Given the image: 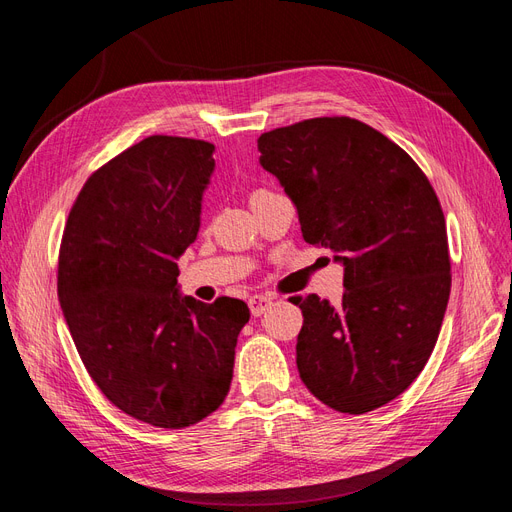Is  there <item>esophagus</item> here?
<instances>
[{"label":"esophagus","instance_id":"34e87169","mask_svg":"<svg viewBox=\"0 0 512 512\" xmlns=\"http://www.w3.org/2000/svg\"><path fill=\"white\" fill-rule=\"evenodd\" d=\"M250 309H252V316L254 318H258V316H262L269 309V305L273 303L271 301V297H267V294H254V297H250Z\"/></svg>","mask_w":512,"mask_h":512}]
</instances>
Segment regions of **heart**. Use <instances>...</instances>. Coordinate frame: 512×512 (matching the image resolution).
I'll use <instances>...</instances> for the list:
<instances>
[{
	"instance_id": "heart-1",
	"label": "heart",
	"mask_w": 512,
	"mask_h": 512,
	"mask_svg": "<svg viewBox=\"0 0 512 512\" xmlns=\"http://www.w3.org/2000/svg\"><path fill=\"white\" fill-rule=\"evenodd\" d=\"M258 192H262V190H258ZM254 194H256V192H254ZM254 194H252V196H254Z\"/></svg>"
}]
</instances>
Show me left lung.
Masks as SVG:
<instances>
[{
	"mask_svg": "<svg viewBox=\"0 0 512 512\" xmlns=\"http://www.w3.org/2000/svg\"><path fill=\"white\" fill-rule=\"evenodd\" d=\"M260 164L297 207L303 239L344 265V297L301 307L297 367L337 412L389 404L421 374L451 294L446 222L429 179L367 123L316 117L258 138Z\"/></svg>",
	"mask_w": 512,
	"mask_h": 512,
	"instance_id": "8db88e82",
	"label": "left lung"
}]
</instances>
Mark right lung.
I'll use <instances>...</instances> for the list:
<instances>
[{"label": "right lung", "instance_id": "add662e5", "mask_svg": "<svg viewBox=\"0 0 512 512\" xmlns=\"http://www.w3.org/2000/svg\"><path fill=\"white\" fill-rule=\"evenodd\" d=\"M215 147L147 136L91 175L59 247L57 294L74 346L106 399L153 427H190L228 395L250 309L179 294Z\"/></svg>", "mask_w": 512, "mask_h": 512}]
</instances>
